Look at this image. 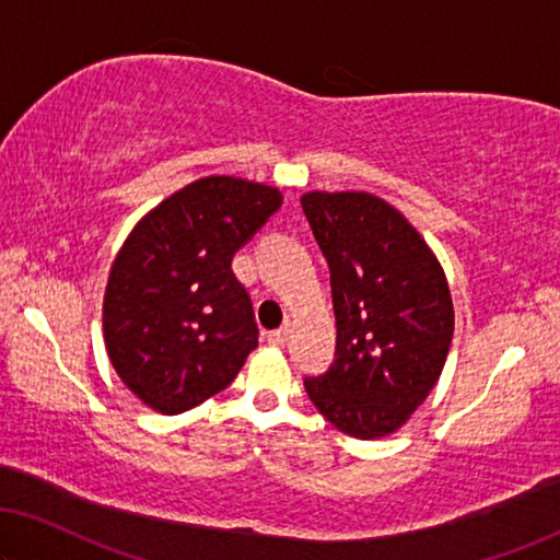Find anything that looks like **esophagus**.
<instances>
[{
  "mask_svg": "<svg viewBox=\"0 0 560 560\" xmlns=\"http://www.w3.org/2000/svg\"><path fill=\"white\" fill-rule=\"evenodd\" d=\"M289 341V327H281V329H273L269 331V345L273 347H283Z\"/></svg>",
  "mask_w": 560,
  "mask_h": 560,
  "instance_id": "esophagus-1",
  "label": "esophagus"
}]
</instances>
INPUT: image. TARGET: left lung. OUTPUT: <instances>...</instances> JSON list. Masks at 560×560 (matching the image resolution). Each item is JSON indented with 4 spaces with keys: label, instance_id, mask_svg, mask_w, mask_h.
I'll list each match as a JSON object with an SVG mask.
<instances>
[{
    "label": "left lung",
    "instance_id": "left-lung-1",
    "mask_svg": "<svg viewBox=\"0 0 560 560\" xmlns=\"http://www.w3.org/2000/svg\"><path fill=\"white\" fill-rule=\"evenodd\" d=\"M331 273L337 349L304 387L345 435L385 438L410 420L445 364L453 299L438 258L399 211L370 194H306Z\"/></svg>",
    "mask_w": 560,
    "mask_h": 560
}]
</instances>
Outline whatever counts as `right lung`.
<instances>
[{
	"instance_id": "right-lung-1",
	"label": "right lung",
	"mask_w": 560,
	"mask_h": 560,
	"mask_svg": "<svg viewBox=\"0 0 560 560\" xmlns=\"http://www.w3.org/2000/svg\"><path fill=\"white\" fill-rule=\"evenodd\" d=\"M261 183L211 175L138 223L105 289L107 357L148 407L178 415L226 389L258 345L233 254L281 208Z\"/></svg>"
}]
</instances>
